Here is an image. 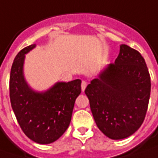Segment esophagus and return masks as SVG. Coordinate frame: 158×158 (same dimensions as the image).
Listing matches in <instances>:
<instances>
[{
  "mask_svg": "<svg viewBox=\"0 0 158 158\" xmlns=\"http://www.w3.org/2000/svg\"><path fill=\"white\" fill-rule=\"evenodd\" d=\"M86 86H87V82L85 81V80H84V81H82V83H81V90H82V91H84V90L86 89Z\"/></svg>",
  "mask_w": 158,
  "mask_h": 158,
  "instance_id": "1",
  "label": "esophagus"
}]
</instances>
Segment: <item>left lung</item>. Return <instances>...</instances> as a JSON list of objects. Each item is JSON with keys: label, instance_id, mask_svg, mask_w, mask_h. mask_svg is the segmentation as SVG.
Here are the masks:
<instances>
[{"label": "left lung", "instance_id": "8db88e82", "mask_svg": "<svg viewBox=\"0 0 158 158\" xmlns=\"http://www.w3.org/2000/svg\"><path fill=\"white\" fill-rule=\"evenodd\" d=\"M150 76L141 55L127 45L86 86L93 117L107 137L120 140L134 134L143 123L150 96Z\"/></svg>", "mask_w": 158, "mask_h": 158}]
</instances>
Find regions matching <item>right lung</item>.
Instances as JSON below:
<instances>
[{"instance_id":"1","label":"right lung","mask_w":158,"mask_h":158,"mask_svg":"<svg viewBox=\"0 0 158 158\" xmlns=\"http://www.w3.org/2000/svg\"><path fill=\"white\" fill-rule=\"evenodd\" d=\"M35 44L23 48L14 59L10 77V98L24 134L40 144L59 139L69 127L75 100L81 93V80L57 82L48 91L35 92L24 78L25 54Z\"/></svg>"}]
</instances>
